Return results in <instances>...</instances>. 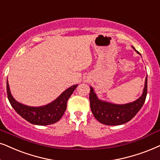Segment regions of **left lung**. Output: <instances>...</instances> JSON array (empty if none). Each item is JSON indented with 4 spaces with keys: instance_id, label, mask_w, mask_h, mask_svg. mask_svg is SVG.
<instances>
[{
    "instance_id": "left-lung-1",
    "label": "left lung",
    "mask_w": 160,
    "mask_h": 160,
    "mask_svg": "<svg viewBox=\"0 0 160 160\" xmlns=\"http://www.w3.org/2000/svg\"><path fill=\"white\" fill-rule=\"evenodd\" d=\"M132 48L137 53H140L133 46ZM147 82L146 77L143 92L140 98L126 104H115L100 100L90 87V109L95 119L108 126L121 125L131 121L144 104L147 95Z\"/></svg>"
}]
</instances>
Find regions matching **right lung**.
<instances>
[{
  "mask_svg": "<svg viewBox=\"0 0 160 160\" xmlns=\"http://www.w3.org/2000/svg\"><path fill=\"white\" fill-rule=\"evenodd\" d=\"M78 84L73 85L64 91L58 98L48 104L42 107H29L18 102L13 98L9 90V85L7 81L8 99L14 109L22 118L32 124L47 126L59 121L64 115L67 108V102L70 95L77 88Z\"/></svg>",
  "mask_w": 160,
  "mask_h": 160,
  "instance_id": "1",
  "label": "right lung"
}]
</instances>
